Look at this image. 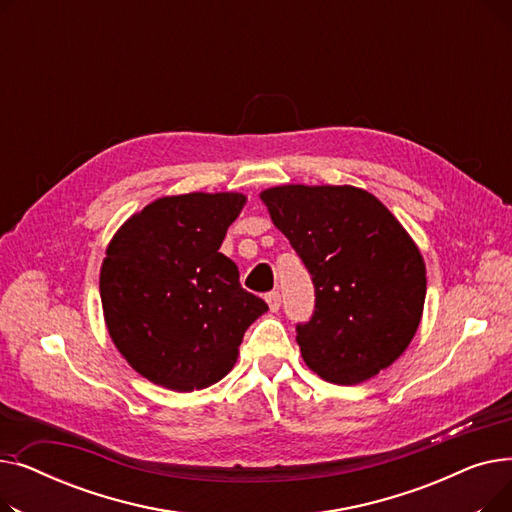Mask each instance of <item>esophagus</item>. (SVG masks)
<instances>
[{
	"instance_id": "esophagus-1",
	"label": "esophagus",
	"mask_w": 512,
	"mask_h": 512,
	"mask_svg": "<svg viewBox=\"0 0 512 512\" xmlns=\"http://www.w3.org/2000/svg\"><path fill=\"white\" fill-rule=\"evenodd\" d=\"M265 301H267V305H270V311H278V309H280V303H282L280 292H278V290L267 292V294H265Z\"/></svg>"
}]
</instances>
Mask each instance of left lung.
<instances>
[{
    "mask_svg": "<svg viewBox=\"0 0 512 512\" xmlns=\"http://www.w3.org/2000/svg\"><path fill=\"white\" fill-rule=\"evenodd\" d=\"M261 201L311 274L315 309L297 324L305 363L353 386L392 365L413 340L425 263L407 230L355 186L267 188Z\"/></svg>",
    "mask_w": 512,
    "mask_h": 512,
    "instance_id": "8db88e82",
    "label": "left lung"
}]
</instances>
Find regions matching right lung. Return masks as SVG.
I'll return each mask as SVG.
<instances>
[{
	"mask_svg": "<svg viewBox=\"0 0 512 512\" xmlns=\"http://www.w3.org/2000/svg\"><path fill=\"white\" fill-rule=\"evenodd\" d=\"M238 193H191L147 205L118 230L99 276L105 326L149 382L191 392L220 382L267 311L220 253L245 205Z\"/></svg>",
	"mask_w": 512,
	"mask_h": 512,
	"instance_id": "obj_1",
	"label": "right lung"
}]
</instances>
